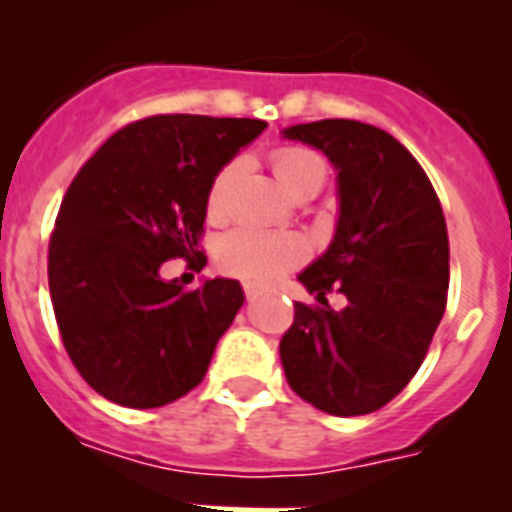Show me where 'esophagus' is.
I'll use <instances>...</instances> for the list:
<instances>
[{
	"instance_id": "obj_1",
	"label": "esophagus",
	"mask_w": 512,
	"mask_h": 512,
	"mask_svg": "<svg viewBox=\"0 0 512 512\" xmlns=\"http://www.w3.org/2000/svg\"><path fill=\"white\" fill-rule=\"evenodd\" d=\"M243 295H246V300H253V297L259 295V289L251 287V284H246V287H243Z\"/></svg>"
}]
</instances>
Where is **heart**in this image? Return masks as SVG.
<instances>
[{
  "instance_id": "1",
  "label": "heart",
  "mask_w": 512,
  "mask_h": 512,
  "mask_svg": "<svg viewBox=\"0 0 512 512\" xmlns=\"http://www.w3.org/2000/svg\"><path fill=\"white\" fill-rule=\"evenodd\" d=\"M246 161L243 158H230L228 164L217 169L207 187V215L210 220H223L228 215L230 189L235 179L241 176ZM271 166L274 174L282 182L292 197L297 200H310L328 182V161L320 153L300 146H284L271 153ZM307 256V243L297 233H271V230L241 228L230 230L217 243V264L225 274L238 279H246L251 284H271L282 277L284 271L302 264Z\"/></svg>"
}]
</instances>
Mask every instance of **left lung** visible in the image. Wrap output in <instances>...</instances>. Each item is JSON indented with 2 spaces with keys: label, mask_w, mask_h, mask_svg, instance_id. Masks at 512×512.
Instances as JSON below:
<instances>
[{
  "label": "left lung",
  "mask_w": 512,
  "mask_h": 512,
  "mask_svg": "<svg viewBox=\"0 0 512 512\" xmlns=\"http://www.w3.org/2000/svg\"><path fill=\"white\" fill-rule=\"evenodd\" d=\"M338 169L336 238L300 274L319 305H295L279 343L289 387L328 415H366L408 387L449 295V233L431 179L390 133L359 120L284 130ZM349 305L336 313L324 295Z\"/></svg>",
  "instance_id": "left-lung-1"
}]
</instances>
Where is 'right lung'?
<instances>
[{"instance_id":"1","label":"right lung","mask_w":512,"mask_h":512,"mask_svg":"<svg viewBox=\"0 0 512 512\" xmlns=\"http://www.w3.org/2000/svg\"><path fill=\"white\" fill-rule=\"evenodd\" d=\"M264 120L153 115L104 140L66 189L48 243L61 341L84 382L122 408L179 400L205 379L243 305L235 279L187 289L164 261L207 264V187Z\"/></svg>"}]
</instances>
